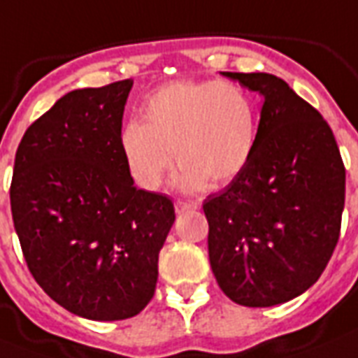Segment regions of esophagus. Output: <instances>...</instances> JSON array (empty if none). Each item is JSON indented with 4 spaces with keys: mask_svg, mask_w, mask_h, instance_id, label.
<instances>
[{
    "mask_svg": "<svg viewBox=\"0 0 358 358\" xmlns=\"http://www.w3.org/2000/svg\"><path fill=\"white\" fill-rule=\"evenodd\" d=\"M194 208H197V203L194 201H176V213L177 214H182V213H188V210H194Z\"/></svg>",
    "mask_w": 358,
    "mask_h": 358,
    "instance_id": "esophagus-1",
    "label": "esophagus"
}]
</instances>
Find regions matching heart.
<instances>
[{
    "label": "heart",
    "instance_id": "1",
    "mask_svg": "<svg viewBox=\"0 0 358 358\" xmlns=\"http://www.w3.org/2000/svg\"><path fill=\"white\" fill-rule=\"evenodd\" d=\"M259 134L257 105L231 81H177L145 99L142 122L131 120L120 148L133 181L159 190L173 168L182 190L225 185L244 170Z\"/></svg>",
    "mask_w": 358,
    "mask_h": 358
}]
</instances>
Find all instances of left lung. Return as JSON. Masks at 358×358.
I'll return each mask as SVG.
<instances>
[{"label":"left lung","instance_id":"left-lung-1","mask_svg":"<svg viewBox=\"0 0 358 358\" xmlns=\"http://www.w3.org/2000/svg\"><path fill=\"white\" fill-rule=\"evenodd\" d=\"M224 76L262 96L250 162L208 196V260L229 299L287 303L318 281L340 236L345 168L322 114L271 73Z\"/></svg>","mask_w":358,"mask_h":358}]
</instances>
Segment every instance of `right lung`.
I'll list each match as a JSON object with an SVG mask.
<instances>
[{
  "mask_svg": "<svg viewBox=\"0 0 358 358\" xmlns=\"http://www.w3.org/2000/svg\"><path fill=\"white\" fill-rule=\"evenodd\" d=\"M133 79L62 96L25 131L10 210L25 262L71 314L125 320L155 294L176 222L168 196L134 187L120 148Z\"/></svg>",
  "mask_w": 358,
  "mask_h": 358,
  "instance_id": "add662e5",
  "label": "right lung"
}]
</instances>
